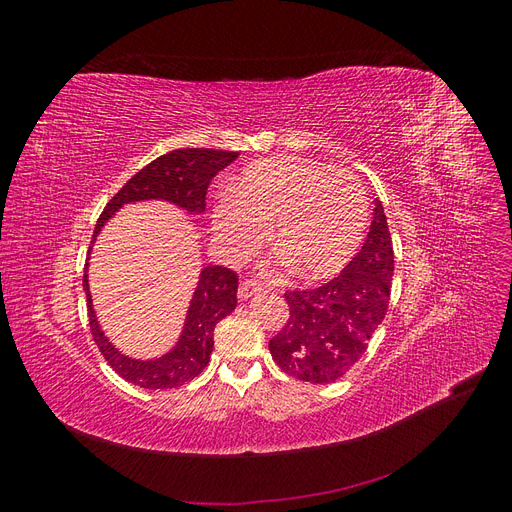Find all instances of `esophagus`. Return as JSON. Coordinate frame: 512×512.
Segmentation results:
<instances>
[{
    "label": "esophagus",
    "instance_id": "esophagus-1",
    "mask_svg": "<svg viewBox=\"0 0 512 512\" xmlns=\"http://www.w3.org/2000/svg\"><path fill=\"white\" fill-rule=\"evenodd\" d=\"M262 288L258 282H254V280H243L241 284H239V299L241 301H247V299H252V297H256V294H260Z\"/></svg>",
    "mask_w": 512,
    "mask_h": 512
}]
</instances>
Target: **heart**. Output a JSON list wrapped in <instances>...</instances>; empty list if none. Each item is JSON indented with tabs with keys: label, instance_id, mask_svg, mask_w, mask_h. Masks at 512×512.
Listing matches in <instances>:
<instances>
[{
	"label": "heart",
	"instance_id": "b5f03b06",
	"mask_svg": "<svg viewBox=\"0 0 512 512\" xmlns=\"http://www.w3.org/2000/svg\"><path fill=\"white\" fill-rule=\"evenodd\" d=\"M369 220L361 179L346 168L305 158L250 166L213 209V228L230 252L245 254L273 226L284 265L303 280L342 271L359 250Z\"/></svg>",
	"mask_w": 512,
	"mask_h": 512
}]
</instances>
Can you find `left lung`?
<instances>
[{"label": "left lung", "mask_w": 512, "mask_h": 512, "mask_svg": "<svg viewBox=\"0 0 512 512\" xmlns=\"http://www.w3.org/2000/svg\"><path fill=\"white\" fill-rule=\"evenodd\" d=\"M393 271V239L376 200L367 239L346 269L318 288L286 290L290 316L269 342L277 367L312 384L342 378L361 361L386 316Z\"/></svg>", "instance_id": "left-lung-1"}]
</instances>
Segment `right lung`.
<instances>
[{
	"label": "right lung",
	"instance_id": "right-lung-1",
	"mask_svg": "<svg viewBox=\"0 0 512 512\" xmlns=\"http://www.w3.org/2000/svg\"><path fill=\"white\" fill-rule=\"evenodd\" d=\"M239 158L237 151L218 149H175L149 162L145 168L123 185V188L108 200L102 215L98 218L94 239L113 213L136 200L160 198L175 203L188 213H203L207 188L211 179ZM237 286L239 277L226 267L211 265L200 271L198 288L192 297L188 318L179 337L177 346L166 352L160 359L136 361L123 356L106 335L96 320L94 305L87 284V273L83 275V288L87 292V314L89 329L96 346L100 348L106 363L117 374L143 389H175L185 382L194 380L200 371L209 365L213 350L215 324L226 318L237 307Z\"/></svg>",
	"mask_w": 512,
	"mask_h": 512
}]
</instances>
